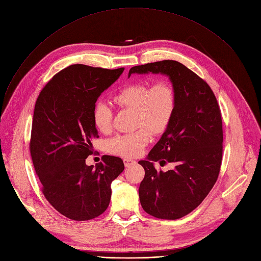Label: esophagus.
<instances>
[{"label": "esophagus", "mask_w": 261, "mask_h": 261, "mask_svg": "<svg viewBox=\"0 0 261 261\" xmlns=\"http://www.w3.org/2000/svg\"><path fill=\"white\" fill-rule=\"evenodd\" d=\"M123 162H124L125 167H128L132 164H136V161H134V160H130V159H124Z\"/></svg>", "instance_id": "obj_1"}]
</instances>
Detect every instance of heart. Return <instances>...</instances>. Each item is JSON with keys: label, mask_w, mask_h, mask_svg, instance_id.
<instances>
[{"label": "heart", "mask_w": 261, "mask_h": 261, "mask_svg": "<svg viewBox=\"0 0 261 261\" xmlns=\"http://www.w3.org/2000/svg\"><path fill=\"white\" fill-rule=\"evenodd\" d=\"M120 108L135 111L138 130L117 135L107 143L110 152L134 158L141 154L150 139V134H162L168 126L175 108V93L165 80H158L150 87L146 83H137L124 87L114 97ZM113 112L105 101H98L93 110V122L101 133H108L112 126Z\"/></svg>", "instance_id": "obj_1"}]
</instances>
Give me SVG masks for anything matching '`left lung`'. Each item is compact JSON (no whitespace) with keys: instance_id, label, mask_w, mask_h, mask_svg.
I'll return each instance as SVG.
<instances>
[{"instance_id":"obj_1","label":"left lung","mask_w":261,"mask_h":261,"mask_svg":"<svg viewBox=\"0 0 261 261\" xmlns=\"http://www.w3.org/2000/svg\"><path fill=\"white\" fill-rule=\"evenodd\" d=\"M166 75L175 93V108L161 139L145 160L139 187L142 208L162 219H177L193 211L214 186L223 158V123L208 84L175 61L133 67L132 74ZM175 168L156 172L154 162Z\"/></svg>"}]
</instances>
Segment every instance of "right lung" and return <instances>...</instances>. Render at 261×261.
<instances>
[{
  "instance_id": "add662e5",
  "label": "right lung",
  "mask_w": 261,
  "mask_h": 261,
  "mask_svg": "<svg viewBox=\"0 0 261 261\" xmlns=\"http://www.w3.org/2000/svg\"><path fill=\"white\" fill-rule=\"evenodd\" d=\"M124 71L72 65L39 93L33 114L30 152L48 202L73 220H89L109 207L114 179L124 170L118 156L88 166L94 138L93 110L99 96Z\"/></svg>"
}]
</instances>
